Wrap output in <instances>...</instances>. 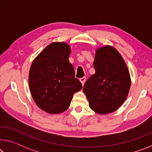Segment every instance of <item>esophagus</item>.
<instances>
[{
	"label": "esophagus",
	"mask_w": 152,
	"mask_h": 152,
	"mask_svg": "<svg viewBox=\"0 0 152 152\" xmlns=\"http://www.w3.org/2000/svg\"><path fill=\"white\" fill-rule=\"evenodd\" d=\"M85 80H86V77H82V78L80 79V81L82 85H84V82H85Z\"/></svg>",
	"instance_id": "obj_1"
}]
</instances>
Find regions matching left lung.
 <instances>
[{
	"mask_svg": "<svg viewBox=\"0 0 152 152\" xmlns=\"http://www.w3.org/2000/svg\"><path fill=\"white\" fill-rule=\"evenodd\" d=\"M93 65L95 74L83 87L89 107L100 114L114 112L124 102L129 91L127 67L116 49L109 45L96 51Z\"/></svg>",
	"mask_w": 152,
	"mask_h": 152,
	"instance_id": "1",
	"label": "left lung"
}]
</instances>
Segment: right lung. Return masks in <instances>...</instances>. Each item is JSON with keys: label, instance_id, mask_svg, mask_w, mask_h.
<instances>
[{"label": "right lung", "instance_id": "add662e5", "mask_svg": "<svg viewBox=\"0 0 152 152\" xmlns=\"http://www.w3.org/2000/svg\"><path fill=\"white\" fill-rule=\"evenodd\" d=\"M70 48L64 42L47 46L33 61L29 70L31 93L40 109L50 114L60 113L70 107L73 95L82 85L75 78L68 60Z\"/></svg>", "mask_w": 152, "mask_h": 152}]
</instances>
